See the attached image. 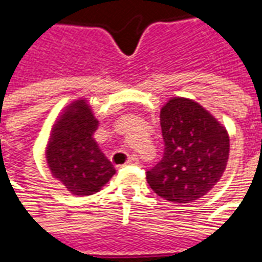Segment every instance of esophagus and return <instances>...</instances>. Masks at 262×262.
<instances>
[{"instance_id":"34e87169","label":"esophagus","mask_w":262,"mask_h":262,"mask_svg":"<svg viewBox=\"0 0 262 262\" xmlns=\"http://www.w3.org/2000/svg\"><path fill=\"white\" fill-rule=\"evenodd\" d=\"M136 164H139V159L135 157V156H130V157L127 159V161H126V165H136Z\"/></svg>"}]
</instances>
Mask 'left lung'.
<instances>
[{
	"mask_svg": "<svg viewBox=\"0 0 262 262\" xmlns=\"http://www.w3.org/2000/svg\"><path fill=\"white\" fill-rule=\"evenodd\" d=\"M164 153L146 172L159 196L174 203L196 201L212 189L225 172L229 136L208 111L187 98H174L160 114Z\"/></svg>",
	"mask_w": 262,
	"mask_h": 262,
	"instance_id": "1",
	"label": "left lung"
}]
</instances>
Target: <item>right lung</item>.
Instances as JSON below:
<instances>
[{
  "label": "right lung",
  "instance_id": "obj_1",
  "mask_svg": "<svg viewBox=\"0 0 262 262\" xmlns=\"http://www.w3.org/2000/svg\"><path fill=\"white\" fill-rule=\"evenodd\" d=\"M98 120L84 101L70 105L53 127L48 147L50 171L70 192L92 195L115 174V168L94 140Z\"/></svg>",
  "mask_w": 262,
  "mask_h": 262
}]
</instances>
